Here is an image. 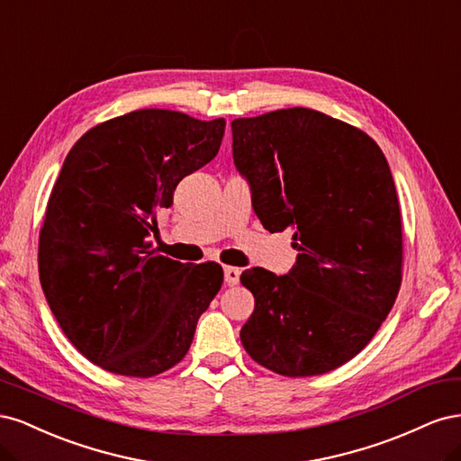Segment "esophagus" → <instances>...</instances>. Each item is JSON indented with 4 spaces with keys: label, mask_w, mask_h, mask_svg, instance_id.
Segmentation results:
<instances>
[{
    "label": "esophagus",
    "mask_w": 461,
    "mask_h": 461,
    "mask_svg": "<svg viewBox=\"0 0 461 461\" xmlns=\"http://www.w3.org/2000/svg\"><path fill=\"white\" fill-rule=\"evenodd\" d=\"M222 273H225V283L229 286L239 285V281H240V269L239 267H225V269H222Z\"/></svg>",
    "instance_id": "obj_1"
}]
</instances>
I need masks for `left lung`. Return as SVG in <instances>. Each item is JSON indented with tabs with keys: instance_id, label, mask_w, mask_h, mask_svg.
<instances>
[{
	"instance_id": "left-lung-1",
	"label": "left lung",
	"mask_w": 461,
	"mask_h": 461,
	"mask_svg": "<svg viewBox=\"0 0 461 461\" xmlns=\"http://www.w3.org/2000/svg\"><path fill=\"white\" fill-rule=\"evenodd\" d=\"M230 127L232 159L261 225L294 230L298 249L288 275L242 273L256 298L242 346L278 375L329 373L364 350L398 296L393 173L373 138L313 109H278Z\"/></svg>"
}]
</instances>
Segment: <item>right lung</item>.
I'll return each instance as SVG.
<instances>
[{
  "label": "right lung",
  "mask_w": 461,
  "mask_h": 461,
  "mask_svg": "<svg viewBox=\"0 0 461 461\" xmlns=\"http://www.w3.org/2000/svg\"><path fill=\"white\" fill-rule=\"evenodd\" d=\"M222 134L225 119L140 109L67 153L40 230V283L65 337L102 369L146 379L186 356L222 269L159 256L148 239L158 209L217 156Z\"/></svg>",
  "instance_id": "add662e5"
}]
</instances>
